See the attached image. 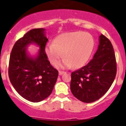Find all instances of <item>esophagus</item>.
Segmentation results:
<instances>
[{"instance_id": "1", "label": "esophagus", "mask_w": 126, "mask_h": 126, "mask_svg": "<svg viewBox=\"0 0 126 126\" xmlns=\"http://www.w3.org/2000/svg\"><path fill=\"white\" fill-rule=\"evenodd\" d=\"M64 73H66L65 71H61V70H60V71H59V75H62L64 74Z\"/></svg>"}]
</instances>
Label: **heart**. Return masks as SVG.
Here are the masks:
<instances>
[{"label": "heart", "mask_w": 126, "mask_h": 126, "mask_svg": "<svg viewBox=\"0 0 126 126\" xmlns=\"http://www.w3.org/2000/svg\"><path fill=\"white\" fill-rule=\"evenodd\" d=\"M95 41L90 34L83 31L66 32L59 35L54 43L47 44L45 52L52 64H59L63 68H80L90 59L94 51ZM64 55H63V53Z\"/></svg>", "instance_id": "1"}]
</instances>
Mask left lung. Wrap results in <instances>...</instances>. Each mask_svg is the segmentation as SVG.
<instances>
[{"instance_id":"1","label":"left lung","mask_w":126,"mask_h":126,"mask_svg":"<svg viewBox=\"0 0 126 126\" xmlns=\"http://www.w3.org/2000/svg\"><path fill=\"white\" fill-rule=\"evenodd\" d=\"M116 73L112 45L108 38L101 34L98 49L92 60L87 65L71 73V93L83 102H94L108 91Z\"/></svg>"}]
</instances>
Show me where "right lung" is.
Segmentation results:
<instances>
[{
  "label": "right lung",
  "instance_id": "obj_1",
  "mask_svg": "<svg viewBox=\"0 0 126 126\" xmlns=\"http://www.w3.org/2000/svg\"><path fill=\"white\" fill-rule=\"evenodd\" d=\"M45 31L38 28L28 31L16 42L10 55V81L20 95L32 102H39L50 95L58 76V71L50 64L45 52L48 39ZM32 43L40 48L35 58L27 53V46Z\"/></svg>",
  "mask_w": 126,
  "mask_h": 126
}]
</instances>
